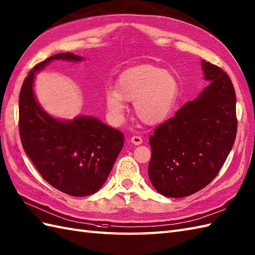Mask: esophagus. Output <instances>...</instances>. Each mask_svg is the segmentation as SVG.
Segmentation results:
<instances>
[{"label": "esophagus", "mask_w": 255, "mask_h": 255, "mask_svg": "<svg viewBox=\"0 0 255 255\" xmlns=\"http://www.w3.org/2000/svg\"><path fill=\"white\" fill-rule=\"evenodd\" d=\"M130 141H131L134 145H139L142 143V138L139 137V135H133V137L130 139Z\"/></svg>", "instance_id": "esophagus-1"}]
</instances>
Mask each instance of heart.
Wrapping results in <instances>:
<instances>
[{"label": "heart", "mask_w": 255, "mask_h": 255, "mask_svg": "<svg viewBox=\"0 0 255 255\" xmlns=\"http://www.w3.org/2000/svg\"><path fill=\"white\" fill-rule=\"evenodd\" d=\"M117 88L110 87L105 91L111 117L121 122L127 110V101H134L135 113L147 125L166 120L179 94L175 76L150 64L137 65L123 72Z\"/></svg>", "instance_id": "b5f03b06"}]
</instances>
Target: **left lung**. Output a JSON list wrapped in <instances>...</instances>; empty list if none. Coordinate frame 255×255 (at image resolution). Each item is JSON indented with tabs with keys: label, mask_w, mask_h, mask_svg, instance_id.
I'll return each mask as SVG.
<instances>
[{
	"label": "left lung",
	"mask_w": 255,
	"mask_h": 255,
	"mask_svg": "<svg viewBox=\"0 0 255 255\" xmlns=\"http://www.w3.org/2000/svg\"><path fill=\"white\" fill-rule=\"evenodd\" d=\"M210 85L149 138V178L168 198L200 191L215 178L233 149L237 133L236 93L229 76L202 61Z\"/></svg>",
	"instance_id": "left-lung-1"
}]
</instances>
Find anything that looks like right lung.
I'll use <instances>...</instances> for the list:
<instances>
[{
	"label": "right lung",
	"instance_id": "obj_1",
	"mask_svg": "<svg viewBox=\"0 0 255 255\" xmlns=\"http://www.w3.org/2000/svg\"><path fill=\"white\" fill-rule=\"evenodd\" d=\"M53 60L80 62L84 57L60 53L35 65L19 93V134L22 147L42 178L73 197L96 193L103 186L124 145V134L92 116L58 121L38 104L34 74Z\"/></svg>",
	"mask_w": 255,
	"mask_h": 255
}]
</instances>
